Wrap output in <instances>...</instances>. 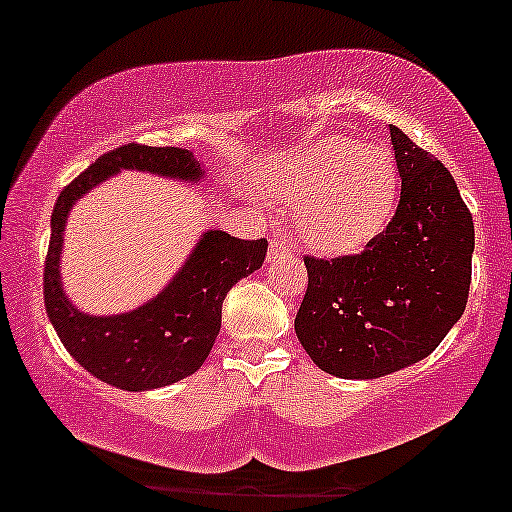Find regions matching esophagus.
<instances>
[{
	"label": "esophagus",
	"mask_w": 512,
	"mask_h": 512,
	"mask_svg": "<svg viewBox=\"0 0 512 512\" xmlns=\"http://www.w3.org/2000/svg\"><path fill=\"white\" fill-rule=\"evenodd\" d=\"M289 252H291V240L286 236H274L272 245H269L267 257H269V262H272V260H276V257L289 255Z\"/></svg>",
	"instance_id": "1"
}]
</instances>
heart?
I'll list each match as a JSON object with an SVG mask.
<instances>
[{"label":"heart","mask_w":512,"mask_h":512,"mask_svg":"<svg viewBox=\"0 0 512 512\" xmlns=\"http://www.w3.org/2000/svg\"><path fill=\"white\" fill-rule=\"evenodd\" d=\"M267 187L298 211V233L320 255L361 248L395 204L397 168L385 144L325 137L276 166Z\"/></svg>","instance_id":"heart-1"}]
</instances>
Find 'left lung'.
<instances>
[{"label": "left lung", "mask_w": 512, "mask_h": 512, "mask_svg": "<svg viewBox=\"0 0 512 512\" xmlns=\"http://www.w3.org/2000/svg\"><path fill=\"white\" fill-rule=\"evenodd\" d=\"M402 192L358 255L305 257L298 342L317 368L373 380L426 358L464 313L474 223L450 170L390 125Z\"/></svg>", "instance_id": "1"}]
</instances>
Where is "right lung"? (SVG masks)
I'll return each instance as SVG.
<instances>
[{
  "label": "right lung",
  "instance_id": "1",
  "mask_svg": "<svg viewBox=\"0 0 512 512\" xmlns=\"http://www.w3.org/2000/svg\"><path fill=\"white\" fill-rule=\"evenodd\" d=\"M120 170L199 182L204 166L178 146L125 144L108 151L57 197L45 260V310L64 349L103 383L142 392L187 378L207 361L221 330V305L240 279L262 267L267 240H240L207 231L178 274L151 301L120 315H88L69 301L60 257L69 211L86 192Z\"/></svg>",
  "mask_w": 512,
  "mask_h": 512
}]
</instances>
